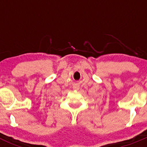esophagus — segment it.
I'll return each mask as SVG.
<instances>
[{
  "label": "esophagus",
  "mask_w": 147,
  "mask_h": 147,
  "mask_svg": "<svg viewBox=\"0 0 147 147\" xmlns=\"http://www.w3.org/2000/svg\"><path fill=\"white\" fill-rule=\"evenodd\" d=\"M77 89H78V87H77Z\"/></svg>",
  "instance_id": "34e87169"
}]
</instances>
